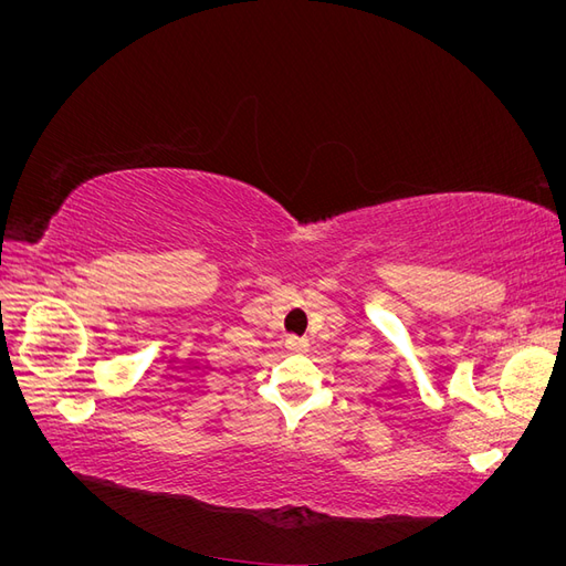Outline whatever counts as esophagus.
Here are the masks:
<instances>
[{
	"label": "esophagus",
	"mask_w": 566,
	"mask_h": 566,
	"mask_svg": "<svg viewBox=\"0 0 566 566\" xmlns=\"http://www.w3.org/2000/svg\"><path fill=\"white\" fill-rule=\"evenodd\" d=\"M285 347L293 352V354H306L310 352V342H306L304 337H297V335H290L285 339Z\"/></svg>",
	"instance_id": "obj_1"
}]
</instances>
